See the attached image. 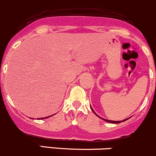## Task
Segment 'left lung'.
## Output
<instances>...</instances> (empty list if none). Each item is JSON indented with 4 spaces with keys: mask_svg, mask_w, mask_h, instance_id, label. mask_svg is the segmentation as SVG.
<instances>
[{
    "mask_svg": "<svg viewBox=\"0 0 156 156\" xmlns=\"http://www.w3.org/2000/svg\"><path fill=\"white\" fill-rule=\"evenodd\" d=\"M90 108H91L92 111H93V112L94 113V114H96V115L97 116V117H99V118H101V117H100L99 115H97V114H96V113L94 111H93V108H92L91 106H90ZM101 119H102L103 120H105V122H111V123H120V122H124V121H126V120H127V119H129V118H127V119H123V120H121V121H113V120H109V119H104V118H101Z\"/></svg>",
    "mask_w": 156,
    "mask_h": 156,
    "instance_id": "1",
    "label": "left lung"
}]
</instances>
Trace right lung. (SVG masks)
I'll return each mask as SVG.
<instances>
[{
  "mask_svg": "<svg viewBox=\"0 0 156 156\" xmlns=\"http://www.w3.org/2000/svg\"><path fill=\"white\" fill-rule=\"evenodd\" d=\"M49 117H51V116H49ZM43 117V118H42V119H45V118H48V117Z\"/></svg>",
  "mask_w": 156,
  "mask_h": 156,
  "instance_id": "obj_1",
  "label": "right lung"
}]
</instances>
